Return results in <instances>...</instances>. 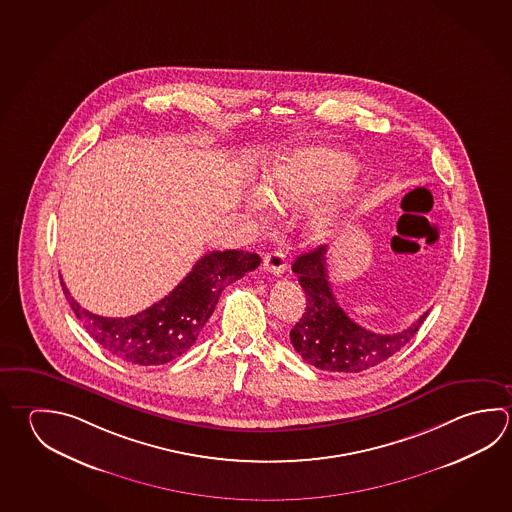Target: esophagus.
<instances>
[{"instance_id": "obj_1", "label": "esophagus", "mask_w": 512, "mask_h": 512, "mask_svg": "<svg viewBox=\"0 0 512 512\" xmlns=\"http://www.w3.org/2000/svg\"><path fill=\"white\" fill-rule=\"evenodd\" d=\"M263 269L274 274V276H281L287 270V260H285V252L272 251L265 254L263 258Z\"/></svg>"}]
</instances>
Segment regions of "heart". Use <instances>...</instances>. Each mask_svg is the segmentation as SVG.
I'll return each instance as SVG.
<instances>
[{
    "label": "heart",
    "instance_id": "heart-1",
    "mask_svg": "<svg viewBox=\"0 0 512 512\" xmlns=\"http://www.w3.org/2000/svg\"><path fill=\"white\" fill-rule=\"evenodd\" d=\"M346 173V164L330 151H305L287 162L272 175L263 193L270 202L279 205H307L323 189L339 182ZM249 207L254 213H263L265 204L260 198H252ZM334 222L330 209H321L312 218V231L325 236Z\"/></svg>",
    "mask_w": 512,
    "mask_h": 512
}]
</instances>
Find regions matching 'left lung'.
<instances>
[{
  "instance_id": "1",
  "label": "left lung",
  "mask_w": 512,
  "mask_h": 512,
  "mask_svg": "<svg viewBox=\"0 0 512 512\" xmlns=\"http://www.w3.org/2000/svg\"><path fill=\"white\" fill-rule=\"evenodd\" d=\"M307 294V308L290 330L292 346L308 364L326 372L357 373L370 370L397 354L419 332L428 312L397 334H375L346 316L335 299L328 270L326 247L301 254L292 265Z\"/></svg>"
}]
</instances>
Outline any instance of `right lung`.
<instances>
[{"label": "right lung", "mask_w": 512, "mask_h": 512, "mask_svg": "<svg viewBox=\"0 0 512 512\" xmlns=\"http://www.w3.org/2000/svg\"><path fill=\"white\" fill-rule=\"evenodd\" d=\"M261 263L256 252L213 251L196 261L186 278L153 307L130 317H103L63 292L86 332L122 361L157 366L177 359L196 343L223 289Z\"/></svg>", "instance_id": "1"}]
</instances>
